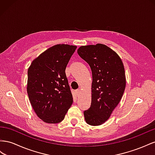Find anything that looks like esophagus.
<instances>
[{
  "mask_svg": "<svg viewBox=\"0 0 155 155\" xmlns=\"http://www.w3.org/2000/svg\"><path fill=\"white\" fill-rule=\"evenodd\" d=\"M81 93V90H76V94H77V95L78 96L80 95Z\"/></svg>",
  "mask_w": 155,
  "mask_h": 155,
  "instance_id": "34e87169",
  "label": "esophagus"
}]
</instances>
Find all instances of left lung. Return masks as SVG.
I'll use <instances>...</instances> for the list:
<instances>
[{"label": "left lung", "mask_w": 155, "mask_h": 155, "mask_svg": "<svg viewBox=\"0 0 155 155\" xmlns=\"http://www.w3.org/2000/svg\"><path fill=\"white\" fill-rule=\"evenodd\" d=\"M77 52L92 72L91 107L84 112L90 125L103 124L122 98L126 86L125 68L117 53L104 44L81 46Z\"/></svg>", "instance_id": "obj_1"}]
</instances>
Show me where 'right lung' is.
I'll use <instances>...</instances> for the list:
<instances>
[{"label": "right lung", "mask_w": 155, "mask_h": 155, "mask_svg": "<svg viewBox=\"0 0 155 155\" xmlns=\"http://www.w3.org/2000/svg\"><path fill=\"white\" fill-rule=\"evenodd\" d=\"M77 46L58 44L35 58L28 69L27 93L39 118L47 123L63 121L73 104L65 68Z\"/></svg>", "instance_id": "1"}]
</instances>
